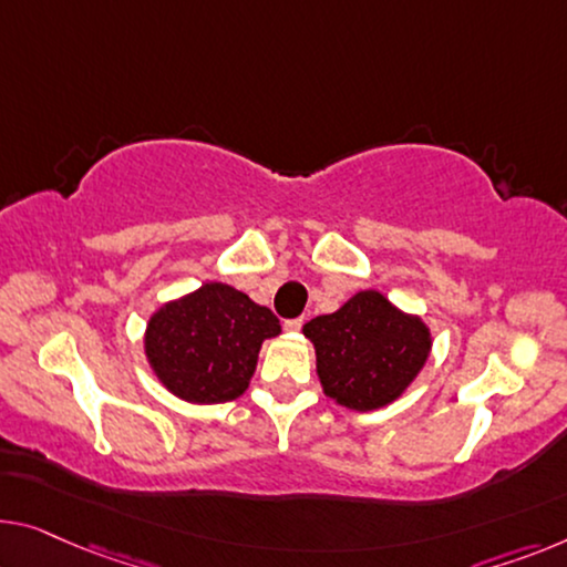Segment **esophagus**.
Here are the masks:
<instances>
[{
    "mask_svg": "<svg viewBox=\"0 0 567 567\" xmlns=\"http://www.w3.org/2000/svg\"><path fill=\"white\" fill-rule=\"evenodd\" d=\"M300 328H302V318H290V320H285V331L298 333Z\"/></svg>",
    "mask_w": 567,
    "mask_h": 567,
    "instance_id": "34e87169",
    "label": "esophagus"
}]
</instances>
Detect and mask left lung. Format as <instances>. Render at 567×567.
Listing matches in <instances>:
<instances>
[{
    "instance_id": "8db88e82",
    "label": "left lung",
    "mask_w": 567,
    "mask_h": 567,
    "mask_svg": "<svg viewBox=\"0 0 567 567\" xmlns=\"http://www.w3.org/2000/svg\"><path fill=\"white\" fill-rule=\"evenodd\" d=\"M302 333L316 346L326 396L357 412L394 402L415 382L433 346L422 318L377 290H361L331 316L312 318Z\"/></svg>"
}]
</instances>
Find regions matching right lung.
I'll return each instance as SVG.
<instances>
[{"label":"right lung","mask_w":567,"mask_h":567,"mask_svg":"<svg viewBox=\"0 0 567 567\" xmlns=\"http://www.w3.org/2000/svg\"><path fill=\"white\" fill-rule=\"evenodd\" d=\"M275 312L224 282H206L152 312L145 353L167 392L193 404L247 392L265 338L280 336Z\"/></svg>","instance_id":"right-lung-1"}]
</instances>
